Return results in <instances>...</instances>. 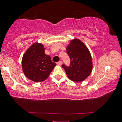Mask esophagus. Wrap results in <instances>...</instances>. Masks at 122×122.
<instances>
[{
	"label": "esophagus",
	"mask_w": 122,
	"mask_h": 122,
	"mask_svg": "<svg viewBox=\"0 0 122 122\" xmlns=\"http://www.w3.org/2000/svg\"><path fill=\"white\" fill-rule=\"evenodd\" d=\"M57 63V65H59V66H61V65L62 64V62L61 61H60L59 62H58L56 63Z\"/></svg>",
	"instance_id": "esophagus-1"
}]
</instances>
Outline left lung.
Returning a JSON list of instances; mask_svg holds the SVG:
<instances>
[{
	"mask_svg": "<svg viewBox=\"0 0 122 122\" xmlns=\"http://www.w3.org/2000/svg\"><path fill=\"white\" fill-rule=\"evenodd\" d=\"M66 50L70 56L71 65L67 67L63 65L62 67L65 69L67 76L74 82L84 81L92 70V55L88 48L81 40L75 38L70 41Z\"/></svg>",
	"mask_w": 122,
	"mask_h": 122,
	"instance_id": "left-lung-1",
	"label": "left lung"
}]
</instances>
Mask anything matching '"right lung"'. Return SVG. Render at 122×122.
<instances>
[{
	"label": "right lung",
	"mask_w": 122,
	"mask_h": 122,
	"mask_svg": "<svg viewBox=\"0 0 122 122\" xmlns=\"http://www.w3.org/2000/svg\"><path fill=\"white\" fill-rule=\"evenodd\" d=\"M56 65L52 62L50 56L45 54L43 44L38 42L33 44L22 59V67L25 75L37 83L48 78Z\"/></svg>",
	"instance_id": "right-lung-1"
}]
</instances>
